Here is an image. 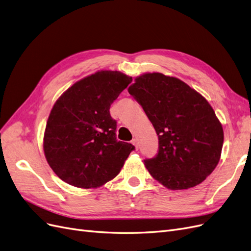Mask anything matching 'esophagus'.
Returning <instances> with one entry per match:
<instances>
[{
  "label": "esophagus",
  "instance_id": "34e87169",
  "mask_svg": "<svg viewBox=\"0 0 251 251\" xmlns=\"http://www.w3.org/2000/svg\"><path fill=\"white\" fill-rule=\"evenodd\" d=\"M132 143L135 146L136 150H137V149H138V139H137V138H134V139L132 140Z\"/></svg>",
  "mask_w": 251,
  "mask_h": 251
}]
</instances>
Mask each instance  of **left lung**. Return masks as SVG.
<instances>
[{
    "instance_id": "8db88e82",
    "label": "left lung",
    "mask_w": 251,
    "mask_h": 251,
    "mask_svg": "<svg viewBox=\"0 0 251 251\" xmlns=\"http://www.w3.org/2000/svg\"><path fill=\"white\" fill-rule=\"evenodd\" d=\"M127 91L158 135V154L144 160L151 177L170 189L200 184L218 165L224 141L208 101L184 81L158 72L136 77Z\"/></svg>"
}]
</instances>
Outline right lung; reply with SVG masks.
<instances>
[{
  "instance_id": "add662e5",
  "label": "right lung",
  "mask_w": 251,
  "mask_h": 251,
  "mask_svg": "<svg viewBox=\"0 0 251 251\" xmlns=\"http://www.w3.org/2000/svg\"><path fill=\"white\" fill-rule=\"evenodd\" d=\"M131 81L119 71L101 70L75 82L55 101L43 147L50 168L66 183L96 188L119 174L135 148L116 139L110 107Z\"/></svg>"
}]
</instances>
